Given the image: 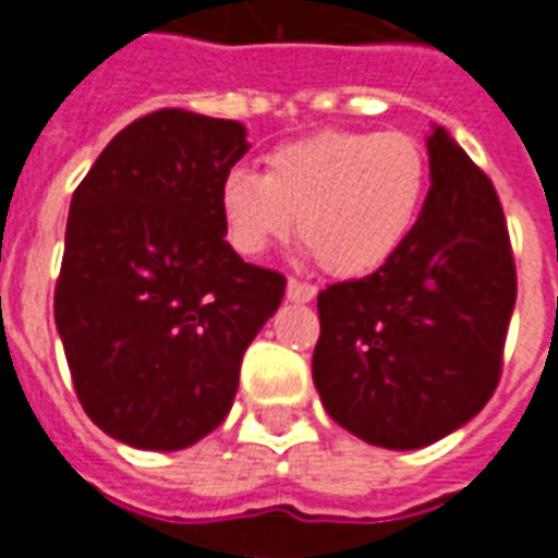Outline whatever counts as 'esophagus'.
Returning a JSON list of instances; mask_svg holds the SVG:
<instances>
[{
	"label": "esophagus",
	"instance_id": "34e87169",
	"mask_svg": "<svg viewBox=\"0 0 558 558\" xmlns=\"http://www.w3.org/2000/svg\"><path fill=\"white\" fill-rule=\"evenodd\" d=\"M314 295H316L314 283H304V280L299 278L287 280V299H290V302H311Z\"/></svg>",
	"mask_w": 558,
	"mask_h": 558
}]
</instances>
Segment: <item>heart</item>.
<instances>
[{"label": "heart", "mask_w": 558, "mask_h": 558, "mask_svg": "<svg viewBox=\"0 0 558 558\" xmlns=\"http://www.w3.org/2000/svg\"><path fill=\"white\" fill-rule=\"evenodd\" d=\"M427 184V151L407 131H323L275 148L266 175L227 172L220 211L239 254H266L295 218L323 271L359 278L407 242Z\"/></svg>", "instance_id": "b5f03b06"}]
</instances>
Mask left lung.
Listing matches in <instances>:
<instances>
[{
	"mask_svg": "<svg viewBox=\"0 0 558 558\" xmlns=\"http://www.w3.org/2000/svg\"><path fill=\"white\" fill-rule=\"evenodd\" d=\"M415 227L367 278L319 292L314 383L340 427L410 451L484 410L502 376L517 268L496 187L436 128Z\"/></svg>",
	"mask_w": 558,
	"mask_h": 558,
	"instance_id": "left-lung-1",
	"label": "left lung"
}]
</instances>
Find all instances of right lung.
Returning a JSON list of instances; mask_svg holds the SVG:
<instances>
[{
    "mask_svg": "<svg viewBox=\"0 0 558 558\" xmlns=\"http://www.w3.org/2000/svg\"><path fill=\"white\" fill-rule=\"evenodd\" d=\"M244 125L155 110L71 196L53 314L83 410L113 439L179 451L227 418L242 355L287 278L223 239L220 187Z\"/></svg>",
    "mask_w": 558,
    "mask_h": 558,
    "instance_id": "right-lung-1",
    "label": "right lung"
}]
</instances>
